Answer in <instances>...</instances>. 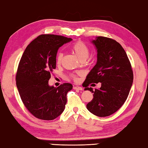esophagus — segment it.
<instances>
[{
    "label": "esophagus",
    "instance_id": "34e87169",
    "mask_svg": "<svg viewBox=\"0 0 148 148\" xmlns=\"http://www.w3.org/2000/svg\"><path fill=\"white\" fill-rule=\"evenodd\" d=\"M73 89L75 90H78V91H81V90H83L82 87H79V86H74L73 87Z\"/></svg>",
    "mask_w": 148,
    "mask_h": 148
}]
</instances>
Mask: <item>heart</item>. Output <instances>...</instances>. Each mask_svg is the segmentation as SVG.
<instances>
[{"instance_id":"obj_1","label":"heart","mask_w":148,"mask_h":148,"mask_svg":"<svg viewBox=\"0 0 148 148\" xmlns=\"http://www.w3.org/2000/svg\"><path fill=\"white\" fill-rule=\"evenodd\" d=\"M72 51H73L78 58L81 60H85L89 55V48L85 42L82 41H77L71 47ZM63 58V53L62 52H59L56 56V63L57 65L61 64L62 60ZM82 75L81 72H77L75 74L71 75V78L74 81H77L78 76Z\"/></svg>"}]
</instances>
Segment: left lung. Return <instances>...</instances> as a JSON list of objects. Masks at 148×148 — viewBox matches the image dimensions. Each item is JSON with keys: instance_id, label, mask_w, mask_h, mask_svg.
<instances>
[{"instance_id": "1", "label": "left lung", "mask_w": 148, "mask_h": 148, "mask_svg": "<svg viewBox=\"0 0 148 148\" xmlns=\"http://www.w3.org/2000/svg\"><path fill=\"white\" fill-rule=\"evenodd\" d=\"M97 50V61L84 81L85 90L93 93L87 109L98 117L109 116L119 110L127 99L134 74L131 63L121 45L112 38L97 37L92 41ZM102 83L94 91L88 85Z\"/></svg>"}]
</instances>
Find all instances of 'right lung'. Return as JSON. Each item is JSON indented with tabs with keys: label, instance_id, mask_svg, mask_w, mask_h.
<instances>
[{
	"label": "right lung",
	"instance_id": "1",
	"mask_svg": "<svg viewBox=\"0 0 148 148\" xmlns=\"http://www.w3.org/2000/svg\"><path fill=\"white\" fill-rule=\"evenodd\" d=\"M72 39L61 35H40L27 47L18 63L16 84L28 111L42 120H53L63 112L67 93L73 85L65 83L49 86L51 74L56 68L59 48Z\"/></svg>",
	"mask_w": 148,
	"mask_h": 148
}]
</instances>
